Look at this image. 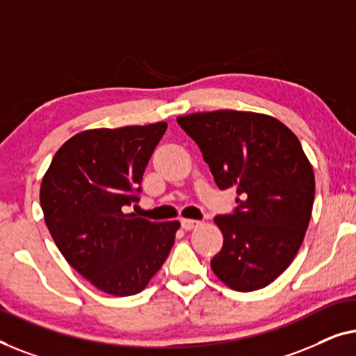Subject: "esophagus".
<instances>
[{
	"mask_svg": "<svg viewBox=\"0 0 356 356\" xmlns=\"http://www.w3.org/2000/svg\"><path fill=\"white\" fill-rule=\"evenodd\" d=\"M200 224V221H195V219H180V226L185 230H192Z\"/></svg>",
	"mask_w": 356,
	"mask_h": 356,
	"instance_id": "esophagus-1",
	"label": "esophagus"
}]
</instances>
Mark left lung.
I'll return each mask as SVG.
<instances>
[{
	"mask_svg": "<svg viewBox=\"0 0 356 356\" xmlns=\"http://www.w3.org/2000/svg\"><path fill=\"white\" fill-rule=\"evenodd\" d=\"M177 124L202 149L214 182L237 208L218 214L224 243L211 269L227 287L253 292L293 261L314 202V174L289 127L257 113H195Z\"/></svg>",
	"mask_w": 356,
	"mask_h": 356,
	"instance_id": "left-lung-1",
	"label": "left lung"
}]
</instances>
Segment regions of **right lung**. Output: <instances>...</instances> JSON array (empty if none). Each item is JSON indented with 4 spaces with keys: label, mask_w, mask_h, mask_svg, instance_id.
<instances>
[{
    "label": "right lung",
    "mask_w": 356,
    "mask_h": 356,
    "mask_svg": "<svg viewBox=\"0 0 356 356\" xmlns=\"http://www.w3.org/2000/svg\"><path fill=\"white\" fill-rule=\"evenodd\" d=\"M166 122L85 130L54 154L40 187L44 222L66 261L95 287L129 297L147 287L171 252L177 221L127 213Z\"/></svg>",
    "instance_id": "obj_1"
}]
</instances>
